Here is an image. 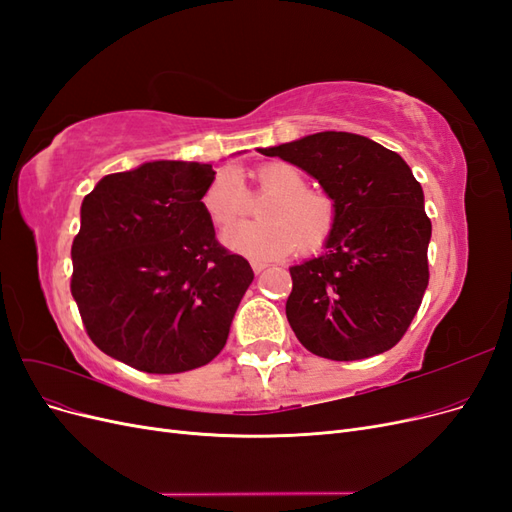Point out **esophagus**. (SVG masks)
Returning a JSON list of instances; mask_svg holds the SVG:
<instances>
[{"label": "esophagus", "mask_w": 512, "mask_h": 512, "mask_svg": "<svg viewBox=\"0 0 512 512\" xmlns=\"http://www.w3.org/2000/svg\"><path fill=\"white\" fill-rule=\"evenodd\" d=\"M250 265H252L254 273H260V271H265V269H267V262H262V260H252Z\"/></svg>", "instance_id": "esophagus-1"}]
</instances>
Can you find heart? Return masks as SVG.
Wrapping results in <instances>:
<instances>
[{
	"label": "heart",
	"mask_w": 512,
	"mask_h": 512,
	"mask_svg": "<svg viewBox=\"0 0 512 512\" xmlns=\"http://www.w3.org/2000/svg\"><path fill=\"white\" fill-rule=\"evenodd\" d=\"M250 194L267 196L258 207L262 222H245L224 235L226 247L250 258H284L299 247L305 254L320 252L337 228V203L318 188H307L305 175L288 162H267L250 173ZM207 220L228 228L247 211V194L228 168L215 173L200 194Z\"/></svg>",
	"instance_id": "b5f03b06"
}]
</instances>
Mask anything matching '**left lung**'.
I'll return each mask as SVG.
<instances>
[{"label": "left lung", "instance_id": "obj_1", "mask_svg": "<svg viewBox=\"0 0 512 512\" xmlns=\"http://www.w3.org/2000/svg\"><path fill=\"white\" fill-rule=\"evenodd\" d=\"M258 151L303 168L337 203L327 252L290 267L286 316L294 335L331 361L391 350L429 284L431 222L410 166L350 132H318Z\"/></svg>", "mask_w": 512, "mask_h": 512}]
</instances>
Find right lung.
<instances>
[{
    "mask_svg": "<svg viewBox=\"0 0 512 512\" xmlns=\"http://www.w3.org/2000/svg\"><path fill=\"white\" fill-rule=\"evenodd\" d=\"M213 175L211 164L145 162L83 198L72 297L91 342L138 371L181 374L213 361L254 280L200 207Z\"/></svg>",
    "mask_w": 512,
    "mask_h": 512,
    "instance_id": "right-lung-1",
    "label": "right lung"
}]
</instances>
